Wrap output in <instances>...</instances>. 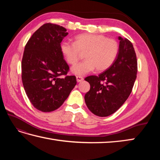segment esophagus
<instances>
[{"mask_svg": "<svg viewBox=\"0 0 160 160\" xmlns=\"http://www.w3.org/2000/svg\"><path fill=\"white\" fill-rule=\"evenodd\" d=\"M76 80H77V82H82V81L84 80V78L82 76H76Z\"/></svg>", "mask_w": 160, "mask_h": 160, "instance_id": "esophagus-1", "label": "esophagus"}]
</instances>
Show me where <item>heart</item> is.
I'll return each mask as SVG.
<instances>
[{
	"label": "heart",
	"instance_id": "1",
	"mask_svg": "<svg viewBox=\"0 0 160 160\" xmlns=\"http://www.w3.org/2000/svg\"><path fill=\"white\" fill-rule=\"evenodd\" d=\"M60 50L69 64H76L80 59L81 53H84L86 60L71 68L74 74L83 76L95 69L97 71L108 69L118 56L119 45L115 40L104 35L86 33L75 37L73 43L62 42Z\"/></svg>",
	"mask_w": 160,
	"mask_h": 160
}]
</instances>
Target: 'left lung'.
Segmentation results:
<instances>
[{"label":"left lung","instance_id":"8db88e82","mask_svg":"<svg viewBox=\"0 0 160 160\" xmlns=\"http://www.w3.org/2000/svg\"><path fill=\"white\" fill-rule=\"evenodd\" d=\"M119 52L115 62L98 76L87 77L90 90L84 96L88 108L100 117L114 113L127 100L138 73L136 54L132 43L119 36Z\"/></svg>","mask_w":160,"mask_h":160}]
</instances>
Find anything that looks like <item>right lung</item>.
<instances>
[{
    "mask_svg": "<svg viewBox=\"0 0 160 160\" xmlns=\"http://www.w3.org/2000/svg\"><path fill=\"white\" fill-rule=\"evenodd\" d=\"M68 35L63 27L44 24L33 33L25 45L21 67L22 81L29 100L42 112L55 111L69 97L77 83L60 50V43Z\"/></svg>",
    "mask_w": 160,
    "mask_h": 160,
    "instance_id": "1",
    "label": "right lung"
}]
</instances>
